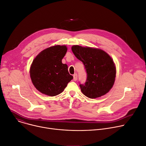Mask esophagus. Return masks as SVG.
I'll return each mask as SVG.
<instances>
[{
	"label": "esophagus",
	"mask_w": 146,
	"mask_h": 146,
	"mask_svg": "<svg viewBox=\"0 0 146 146\" xmlns=\"http://www.w3.org/2000/svg\"><path fill=\"white\" fill-rule=\"evenodd\" d=\"M73 76H74V80H75V81H76V80L77 79H78V75H77V74H75Z\"/></svg>",
	"instance_id": "obj_1"
}]
</instances>
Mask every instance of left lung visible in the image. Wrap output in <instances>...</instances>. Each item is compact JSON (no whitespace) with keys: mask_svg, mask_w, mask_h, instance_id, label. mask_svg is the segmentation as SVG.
I'll use <instances>...</instances> for the list:
<instances>
[{"mask_svg":"<svg viewBox=\"0 0 146 146\" xmlns=\"http://www.w3.org/2000/svg\"><path fill=\"white\" fill-rule=\"evenodd\" d=\"M71 49L86 69L85 84L79 85L82 93L90 99H96L108 93L116 76L115 66L111 57L99 48L74 45Z\"/></svg>","mask_w":146,"mask_h":146,"instance_id":"left-lung-1","label":"left lung"}]
</instances>
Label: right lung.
Segmentation results:
<instances>
[{
  "label": "right lung",
  "mask_w": 146,
  "mask_h": 146,
  "mask_svg": "<svg viewBox=\"0 0 146 146\" xmlns=\"http://www.w3.org/2000/svg\"><path fill=\"white\" fill-rule=\"evenodd\" d=\"M67 51L66 46L56 45L42 51L30 68L32 82L43 94L54 96L60 94L73 79L62 59Z\"/></svg>",
  "instance_id": "add662e5"
}]
</instances>
